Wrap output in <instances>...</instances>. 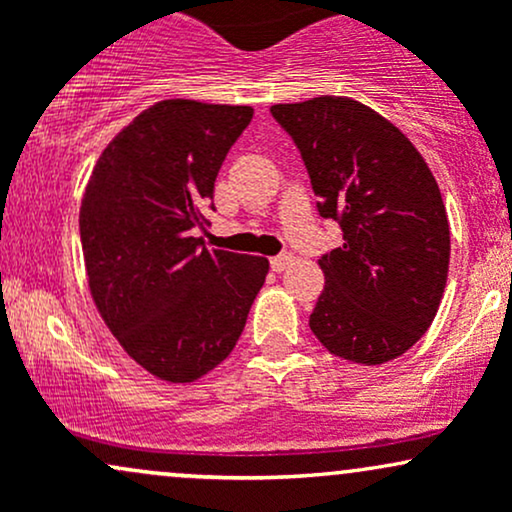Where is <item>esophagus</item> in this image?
<instances>
[{
  "label": "esophagus",
  "instance_id": "1",
  "mask_svg": "<svg viewBox=\"0 0 512 512\" xmlns=\"http://www.w3.org/2000/svg\"><path fill=\"white\" fill-rule=\"evenodd\" d=\"M291 264H293V255H289V252H284V255H279V257H272V269L279 274L286 272Z\"/></svg>",
  "mask_w": 512,
  "mask_h": 512
}]
</instances>
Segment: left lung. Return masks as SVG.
I'll use <instances>...</instances> for the list:
<instances>
[{
  "label": "left lung",
  "instance_id": "8db88e82",
  "mask_svg": "<svg viewBox=\"0 0 512 512\" xmlns=\"http://www.w3.org/2000/svg\"><path fill=\"white\" fill-rule=\"evenodd\" d=\"M301 151L322 219L342 248L322 255L325 291L310 330L327 351L363 366L402 356L438 313L450 226L431 168L399 129L346 96L272 105Z\"/></svg>",
  "mask_w": 512,
  "mask_h": 512
}]
</instances>
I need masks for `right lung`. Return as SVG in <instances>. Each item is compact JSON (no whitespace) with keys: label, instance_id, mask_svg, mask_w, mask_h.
I'll list each match as a JSON object with an SVG mask.
<instances>
[{"label":"right lung","instance_id":"right-lung-1","mask_svg":"<svg viewBox=\"0 0 512 512\" xmlns=\"http://www.w3.org/2000/svg\"><path fill=\"white\" fill-rule=\"evenodd\" d=\"M250 120V105L158 101L105 146L81 197L93 303L127 356L166 383H195L231 354L269 272L267 257L192 236Z\"/></svg>","mask_w":512,"mask_h":512}]
</instances>
